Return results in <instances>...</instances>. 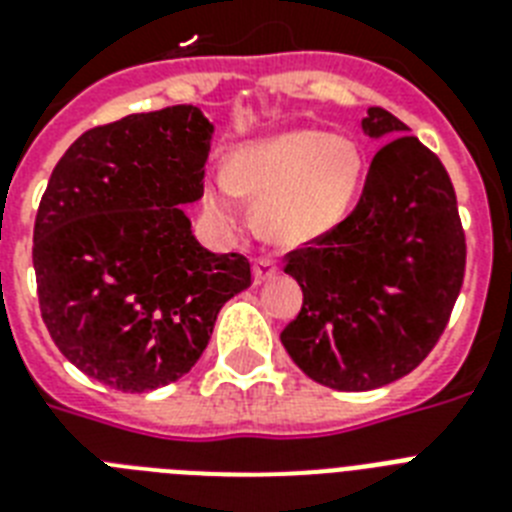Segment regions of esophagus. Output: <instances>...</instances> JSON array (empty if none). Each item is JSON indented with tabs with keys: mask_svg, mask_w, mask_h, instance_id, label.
I'll return each mask as SVG.
<instances>
[{
	"mask_svg": "<svg viewBox=\"0 0 512 512\" xmlns=\"http://www.w3.org/2000/svg\"><path fill=\"white\" fill-rule=\"evenodd\" d=\"M276 273H279V265L273 257H257L255 260V284H263V281L276 279Z\"/></svg>",
	"mask_w": 512,
	"mask_h": 512,
	"instance_id": "obj_1",
	"label": "esophagus"
}]
</instances>
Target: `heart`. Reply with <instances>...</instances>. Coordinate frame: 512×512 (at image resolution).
Instances as JSON below:
<instances>
[{
  "label": "heart",
  "mask_w": 512,
  "mask_h": 512,
  "mask_svg": "<svg viewBox=\"0 0 512 512\" xmlns=\"http://www.w3.org/2000/svg\"><path fill=\"white\" fill-rule=\"evenodd\" d=\"M361 151L353 140L295 130L249 143L228 159V177L204 185V209L223 228L244 217L241 199L257 204L271 239L295 244L340 223L361 183Z\"/></svg>",
  "instance_id": "1"
}]
</instances>
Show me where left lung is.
<instances>
[{
  "label": "left lung",
  "mask_w": 512,
  "mask_h": 512,
  "mask_svg": "<svg viewBox=\"0 0 512 512\" xmlns=\"http://www.w3.org/2000/svg\"><path fill=\"white\" fill-rule=\"evenodd\" d=\"M366 135L390 143L374 156L345 220L284 255L303 308L281 342L311 380L335 390L382 388L428 358L465 279L452 177L401 119L372 106Z\"/></svg>",
  "instance_id": "1"
}]
</instances>
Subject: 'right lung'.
Instances as JSON below:
<instances>
[{"label": "right lung", "instance_id": "right-lung-1", "mask_svg": "<svg viewBox=\"0 0 512 512\" xmlns=\"http://www.w3.org/2000/svg\"><path fill=\"white\" fill-rule=\"evenodd\" d=\"M212 124L170 106L92 127L60 156L34 223L39 311L60 353L122 393L191 372L215 319L252 284L239 252L193 239Z\"/></svg>", "mask_w": 512, "mask_h": 512}]
</instances>
